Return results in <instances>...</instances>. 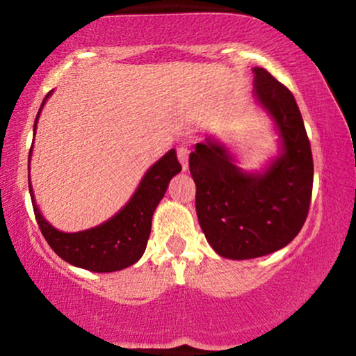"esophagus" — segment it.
<instances>
[{
	"instance_id": "34e87169",
	"label": "esophagus",
	"mask_w": 356,
	"mask_h": 356,
	"mask_svg": "<svg viewBox=\"0 0 356 356\" xmlns=\"http://www.w3.org/2000/svg\"><path fill=\"white\" fill-rule=\"evenodd\" d=\"M177 155H178V160L179 163H181L183 170H188V156H189V149L186 145H179L177 149Z\"/></svg>"
}]
</instances>
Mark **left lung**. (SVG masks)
<instances>
[{"label":"left lung","instance_id":"8db88e82","mask_svg":"<svg viewBox=\"0 0 356 356\" xmlns=\"http://www.w3.org/2000/svg\"><path fill=\"white\" fill-rule=\"evenodd\" d=\"M253 73L258 103L280 132L281 154L261 173L242 172L212 137L189 155L197 220L211 247L232 260L288 245L306 222L312 196V152L296 99L265 68Z\"/></svg>","mask_w":356,"mask_h":356}]
</instances>
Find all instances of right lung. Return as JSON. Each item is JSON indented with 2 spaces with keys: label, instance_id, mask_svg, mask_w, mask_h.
<instances>
[{
  "label": "right lung",
  "instance_id": "1",
  "mask_svg": "<svg viewBox=\"0 0 356 356\" xmlns=\"http://www.w3.org/2000/svg\"><path fill=\"white\" fill-rule=\"evenodd\" d=\"M50 95H52V91H49L45 96L42 106ZM42 106H40V109H42ZM40 109L35 116L34 134ZM179 172H181V165L177 159V152L172 149L156 163L152 165L145 177L142 178L131 201L116 216L93 229L75 234L57 230L42 218L34 201V193H32L29 181V193L37 224H39L40 232L47 240L50 248L70 265L96 271V273H111V271L124 270L134 265L138 258L144 255L147 240H149L152 230V218H154L155 207L165 196L170 179Z\"/></svg>",
  "mask_w": 356,
  "mask_h": 356
}]
</instances>
